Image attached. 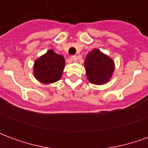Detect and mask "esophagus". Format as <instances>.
<instances>
[{
  "mask_svg": "<svg viewBox=\"0 0 148 148\" xmlns=\"http://www.w3.org/2000/svg\"><path fill=\"white\" fill-rule=\"evenodd\" d=\"M71 61L74 62H77V56H75V55L72 56V57H71Z\"/></svg>",
  "mask_w": 148,
  "mask_h": 148,
  "instance_id": "1",
  "label": "esophagus"
}]
</instances>
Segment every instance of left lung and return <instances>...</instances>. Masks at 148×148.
I'll return each mask as SVG.
<instances>
[{"instance_id":"obj_1","label":"left lung","mask_w":148,"mask_h":148,"mask_svg":"<svg viewBox=\"0 0 148 148\" xmlns=\"http://www.w3.org/2000/svg\"><path fill=\"white\" fill-rule=\"evenodd\" d=\"M88 81L94 85H104L109 82L115 70L113 59L98 49L89 52L84 62Z\"/></svg>"}]
</instances>
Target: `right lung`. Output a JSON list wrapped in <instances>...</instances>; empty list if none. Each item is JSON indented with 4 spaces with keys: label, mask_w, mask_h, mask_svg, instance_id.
I'll return each mask as SVG.
<instances>
[{
    "label": "right lung",
    "mask_w": 148,
    "mask_h": 148,
    "mask_svg": "<svg viewBox=\"0 0 148 148\" xmlns=\"http://www.w3.org/2000/svg\"><path fill=\"white\" fill-rule=\"evenodd\" d=\"M64 68V57L50 49L35 60L33 75L41 83L51 84L61 78Z\"/></svg>",
    "instance_id": "1"
}]
</instances>
